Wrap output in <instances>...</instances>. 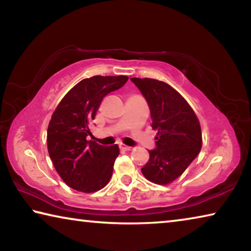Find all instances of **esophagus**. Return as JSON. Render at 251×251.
I'll return each mask as SVG.
<instances>
[{"mask_svg": "<svg viewBox=\"0 0 251 251\" xmlns=\"http://www.w3.org/2000/svg\"><path fill=\"white\" fill-rule=\"evenodd\" d=\"M120 148L122 151H131L133 150V147H129V146H126V145H120Z\"/></svg>", "mask_w": 251, "mask_h": 251, "instance_id": "obj_1", "label": "esophagus"}]
</instances>
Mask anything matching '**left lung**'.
<instances>
[{
  "label": "left lung",
  "instance_id": "obj_1",
  "mask_svg": "<svg viewBox=\"0 0 251 251\" xmlns=\"http://www.w3.org/2000/svg\"><path fill=\"white\" fill-rule=\"evenodd\" d=\"M151 109V127L157 130L156 148L142 168L148 180L167 185L179 177L201 150V124L196 114L176 90L152 78H130Z\"/></svg>",
  "mask_w": 251,
  "mask_h": 251
}]
</instances>
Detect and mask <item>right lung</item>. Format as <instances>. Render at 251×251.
I'll list each match as a JSON object with an SVG mask.
<instances>
[{
	"label": "right lung",
	"instance_id": "1",
	"mask_svg": "<svg viewBox=\"0 0 251 251\" xmlns=\"http://www.w3.org/2000/svg\"><path fill=\"white\" fill-rule=\"evenodd\" d=\"M127 76H93L80 80L59 101L48 128V150L58 175L67 186L94 193L108 184L117 145L101 146L92 141L90 123L95 120L104 97L120 90Z\"/></svg>",
	"mask_w": 251,
	"mask_h": 251
}]
</instances>
